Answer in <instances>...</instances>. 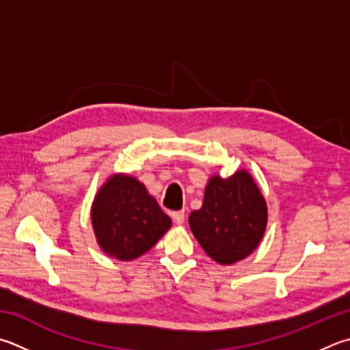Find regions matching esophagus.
I'll return each instance as SVG.
<instances>
[{
	"mask_svg": "<svg viewBox=\"0 0 350 350\" xmlns=\"http://www.w3.org/2000/svg\"><path fill=\"white\" fill-rule=\"evenodd\" d=\"M171 217H173L174 224L182 225L183 221H185V213H183V211H174L173 214H171Z\"/></svg>",
	"mask_w": 350,
	"mask_h": 350,
	"instance_id": "esophagus-1",
	"label": "esophagus"
}]
</instances>
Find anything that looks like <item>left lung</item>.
Here are the masks:
<instances>
[{"label":"left lung","mask_w":350,"mask_h":350,"mask_svg":"<svg viewBox=\"0 0 350 350\" xmlns=\"http://www.w3.org/2000/svg\"><path fill=\"white\" fill-rule=\"evenodd\" d=\"M188 221L203 251L220 265H231L256 250L268 209L252 176L241 170L228 179H209L203 205Z\"/></svg>","instance_id":"left-lung-1"}]
</instances>
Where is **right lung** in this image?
I'll use <instances>...</instances> for the list:
<instances>
[{
	"mask_svg": "<svg viewBox=\"0 0 350 350\" xmlns=\"http://www.w3.org/2000/svg\"><path fill=\"white\" fill-rule=\"evenodd\" d=\"M93 230L105 254L133 260L170 230L171 219L135 177L118 174L99 189L92 208Z\"/></svg>",
	"mask_w": 350,
	"mask_h": 350,
	"instance_id": "right-lung-1",
	"label": "right lung"
}]
</instances>
